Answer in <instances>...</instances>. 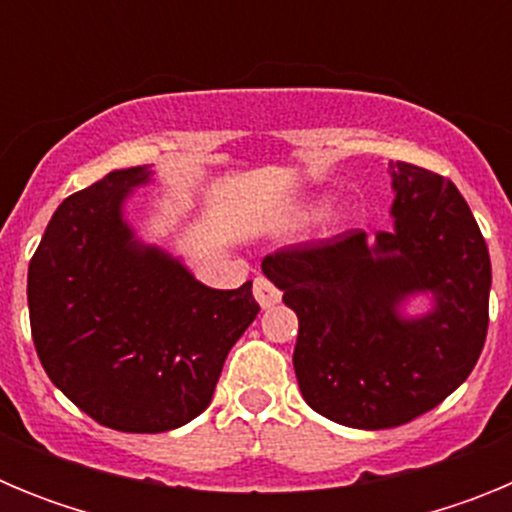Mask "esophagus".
<instances>
[{
  "label": "esophagus",
  "instance_id": "34e87169",
  "mask_svg": "<svg viewBox=\"0 0 512 512\" xmlns=\"http://www.w3.org/2000/svg\"><path fill=\"white\" fill-rule=\"evenodd\" d=\"M253 297H256V302L266 310V307H274L279 300H282V292H279L269 279L256 277V282H253Z\"/></svg>",
  "mask_w": 512,
  "mask_h": 512
}]
</instances>
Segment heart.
Returning <instances> with one entry per match:
<instances>
[{
    "mask_svg": "<svg viewBox=\"0 0 512 512\" xmlns=\"http://www.w3.org/2000/svg\"><path fill=\"white\" fill-rule=\"evenodd\" d=\"M325 210H328V197H315V200H310L300 212H297V217H300V220H315V217L323 215Z\"/></svg>",
    "mask_w": 512,
    "mask_h": 512,
    "instance_id": "b5f03b06",
    "label": "heart"
}]
</instances>
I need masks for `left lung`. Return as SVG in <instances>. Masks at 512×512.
<instances>
[{
    "label": "left lung",
    "instance_id": "1",
    "mask_svg": "<svg viewBox=\"0 0 512 512\" xmlns=\"http://www.w3.org/2000/svg\"><path fill=\"white\" fill-rule=\"evenodd\" d=\"M392 230L284 248L261 271L300 320L297 384L348 428H395L428 413L477 364L490 323L487 243L454 182L390 164ZM429 297V310L404 305Z\"/></svg>",
    "mask_w": 512,
    "mask_h": 512
}]
</instances>
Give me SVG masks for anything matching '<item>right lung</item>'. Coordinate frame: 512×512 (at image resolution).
<instances>
[{
    "instance_id": "1",
    "label": "right lung",
    "mask_w": 512,
    "mask_h": 512,
    "mask_svg": "<svg viewBox=\"0 0 512 512\" xmlns=\"http://www.w3.org/2000/svg\"><path fill=\"white\" fill-rule=\"evenodd\" d=\"M151 179V166H130L71 194L27 269L45 374L89 418L125 433L197 418L259 315L251 282L205 287L182 259L135 235L125 202Z\"/></svg>"
}]
</instances>
